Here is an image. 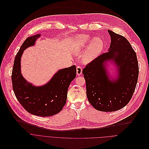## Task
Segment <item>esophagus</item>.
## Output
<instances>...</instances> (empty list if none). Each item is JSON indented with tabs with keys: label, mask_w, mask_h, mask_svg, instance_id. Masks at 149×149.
Instances as JSON below:
<instances>
[{
	"label": "esophagus",
	"mask_w": 149,
	"mask_h": 149,
	"mask_svg": "<svg viewBox=\"0 0 149 149\" xmlns=\"http://www.w3.org/2000/svg\"><path fill=\"white\" fill-rule=\"evenodd\" d=\"M76 73L77 76H80L82 74V68L80 66H78L76 68Z\"/></svg>",
	"instance_id": "obj_1"
}]
</instances>
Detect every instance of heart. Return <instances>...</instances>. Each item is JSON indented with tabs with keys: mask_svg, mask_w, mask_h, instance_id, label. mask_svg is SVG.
Masks as SVG:
<instances>
[{
	"mask_svg": "<svg viewBox=\"0 0 149 149\" xmlns=\"http://www.w3.org/2000/svg\"><path fill=\"white\" fill-rule=\"evenodd\" d=\"M87 45L88 46L82 54V60L84 63H88L95 60L103 50L104 43L100 37L92 39L90 35L85 34L76 35L72 40V50L77 56L81 55Z\"/></svg>",
	"mask_w": 149,
	"mask_h": 149,
	"instance_id": "1",
	"label": "heart"
}]
</instances>
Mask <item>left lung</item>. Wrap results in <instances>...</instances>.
<instances>
[{"instance_id":"left-lung-1","label":"left lung","mask_w":149,"mask_h":149,"mask_svg":"<svg viewBox=\"0 0 149 149\" xmlns=\"http://www.w3.org/2000/svg\"><path fill=\"white\" fill-rule=\"evenodd\" d=\"M111 43L107 52L100 55L83 70L88 102L97 110L114 111L122 109L130 100L137 83V56L129 41L110 30ZM117 68V76H109L107 63Z\"/></svg>"}]
</instances>
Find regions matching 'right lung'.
<instances>
[{
    "label": "right lung",
    "instance_id": "obj_1",
    "mask_svg": "<svg viewBox=\"0 0 149 149\" xmlns=\"http://www.w3.org/2000/svg\"><path fill=\"white\" fill-rule=\"evenodd\" d=\"M41 35L27 38L21 46L14 61L12 81L15 95L24 109L35 116L47 117L60 112L66 103L69 86L76 76L73 65L58 70L45 84L36 86L28 82L21 73V57L23 51L35 45Z\"/></svg>",
    "mask_w": 149,
    "mask_h": 149
}]
</instances>
